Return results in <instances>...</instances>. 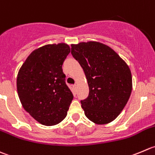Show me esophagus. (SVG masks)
<instances>
[{
    "label": "esophagus",
    "mask_w": 155,
    "mask_h": 155,
    "mask_svg": "<svg viewBox=\"0 0 155 155\" xmlns=\"http://www.w3.org/2000/svg\"><path fill=\"white\" fill-rule=\"evenodd\" d=\"M73 88H74V90H77V84H74V85H73Z\"/></svg>",
    "instance_id": "obj_1"
}]
</instances>
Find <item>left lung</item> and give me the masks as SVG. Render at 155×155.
Returning a JSON list of instances; mask_svg holds the SVG:
<instances>
[{
    "label": "left lung",
    "mask_w": 155,
    "mask_h": 155,
    "mask_svg": "<svg viewBox=\"0 0 155 155\" xmlns=\"http://www.w3.org/2000/svg\"><path fill=\"white\" fill-rule=\"evenodd\" d=\"M71 53L88 82V97L81 101L86 117L96 124L113 121L131 94L129 66L112 49L96 41L71 44Z\"/></svg>",
    "instance_id": "left-lung-1"
}]
</instances>
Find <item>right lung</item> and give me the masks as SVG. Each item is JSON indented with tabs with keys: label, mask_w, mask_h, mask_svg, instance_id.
Returning <instances> with one entry per match:
<instances>
[{
	"label": "right lung",
	"mask_w": 155,
	"mask_h": 155,
	"mask_svg": "<svg viewBox=\"0 0 155 155\" xmlns=\"http://www.w3.org/2000/svg\"><path fill=\"white\" fill-rule=\"evenodd\" d=\"M69 53V46L65 44L41 47L29 55L18 73L16 85L22 106L45 126L64 120L73 99L62 71Z\"/></svg>",
	"instance_id": "add662e5"
}]
</instances>
